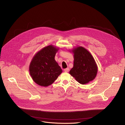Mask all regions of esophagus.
Listing matches in <instances>:
<instances>
[{
  "label": "esophagus",
  "mask_w": 125,
  "mask_h": 125,
  "mask_svg": "<svg viewBox=\"0 0 125 125\" xmlns=\"http://www.w3.org/2000/svg\"><path fill=\"white\" fill-rule=\"evenodd\" d=\"M69 67H67L66 69H64V71L66 72V73H68V72H69Z\"/></svg>",
  "instance_id": "1"
}]
</instances>
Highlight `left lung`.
<instances>
[{"label":"left lung","mask_w":125,"mask_h":125,"mask_svg":"<svg viewBox=\"0 0 125 125\" xmlns=\"http://www.w3.org/2000/svg\"><path fill=\"white\" fill-rule=\"evenodd\" d=\"M71 51L74 54V62L69 73L82 84L93 81L97 75L98 68L92 55L82 47H76Z\"/></svg>","instance_id":"obj_1"}]
</instances>
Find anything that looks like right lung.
<instances>
[{
    "label": "right lung",
    "instance_id": "obj_1",
    "mask_svg": "<svg viewBox=\"0 0 125 125\" xmlns=\"http://www.w3.org/2000/svg\"><path fill=\"white\" fill-rule=\"evenodd\" d=\"M58 50L54 45H48L38 51L32 59L29 65L30 74L39 86H50L62 73V69L55 60Z\"/></svg>",
    "mask_w": 125,
    "mask_h": 125
}]
</instances>
